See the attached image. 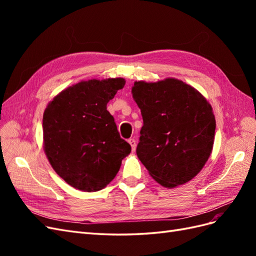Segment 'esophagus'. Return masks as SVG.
I'll return each mask as SVG.
<instances>
[{
    "label": "esophagus",
    "instance_id": "34e87169",
    "mask_svg": "<svg viewBox=\"0 0 256 256\" xmlns=\"http://www.w3.org/2000/svg\"><path fill=\"white\" fill-rule=\"evenodd\" d=\"M128 142H129V144L131 146V150H132V152H134L136 150V142L134 138H130Z\"/></svg>",
    "mask_w": 256,
    "mask_h": 256
}]
</instances>
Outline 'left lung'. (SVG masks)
Returning <instances> with one entry per match:
<instances>
[{
	"mask_svg": "<svg viewBox=\"0 0 256 256\" xmlns=\"http://www.w3.org/2000/svg\"><path fill=\"white\" fill-rule=\"evenodd\" d=\"M131 92L143 118L138 158L166 188L190 182L212 152L216 118L210 104L175 78L136 81Z\"/></svg>",
	"mask_w": 256,
	"mask_h": 256,
	"instance_id": "1",
	"label": "left lung"
}]
</instances>
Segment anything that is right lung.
<instances>
[{
	"instance_id": "add662e5",
	"label": "right lung",
	"mask_w": 256,
	"mask_h": 256,
	"mask_svg": "<svg viewBox=\"0 0 256 256\" xmlns=\"http://www.w3.org/2000/svg\"><path fill=\"white\" fill-rule=\"evenodd\" d=\"M125 83L122 78L81 81L58 92L46 108L44 154L56 174L74 189H104L131 152L106 110Z\"/></svg>"
}]
</instances>
